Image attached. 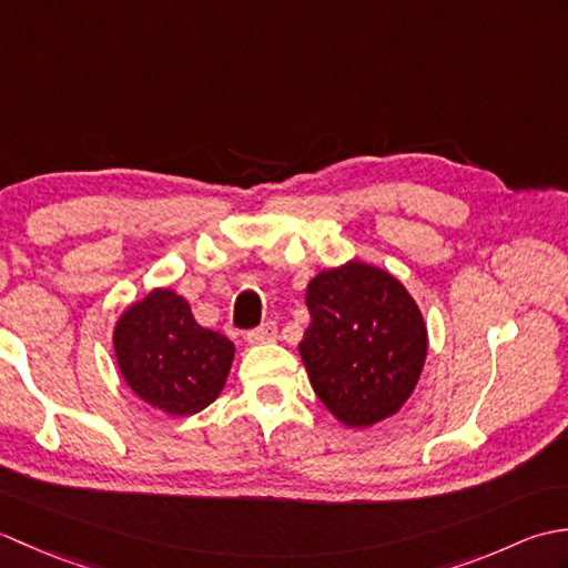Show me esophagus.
Returning <instances> with one entry per match:
<instances>
[{
	"instance_id": "obj_1",
	"label": "esophagus",
	"mask_w": 568,
	"mask_h": 568,
	"mask_svg": "<svg viewBox=\"0 0 568 568\" xmlns=\"http://www.w3.org/2000/svg\"><path fill=\"white\" fill-rule=\"evenodd\" d=\"M275 336H277V324L275 322H263L261 327L251 329L246 334V339L251 344H268V342H275Z\"/></svg>"
}]
</instances>
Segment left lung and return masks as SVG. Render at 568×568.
<instances>
[{
    "mask_svg": "<svg viewBox=\"0 0 568 568\" xmlns=\"http://www.w3.org/2000/svg\"><path fill=\"white\" fill-rule=\"evenodd\" d=\"M305 303L300 356L324 407L346 427L395 415L427 356L425 320L403 283L352 261L312 277Z\"/></svg>",
    "mask_w": 568,
    "mask_h": 568,
    "instance_id": "left-lung-1",
    "label": "left lung"
}]
</instances>
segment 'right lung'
<instances>
[{"instance_id": "right-lung-1", "label": "right lung", "mask_w": 568, "mask_h": 568, "mask_svg": "<svg viewBox=\"0 0 568 568\" xmlns=\"http://www.w3.org/2000/svg\"><path fill=\"white\" fill-rule=\"evenodd\" d=\"M114 352L122 376L141 400L185 417L222 393L234 344L200 327L185 297L153 291L116 322Z\"/></svg>"}]
</instances>
